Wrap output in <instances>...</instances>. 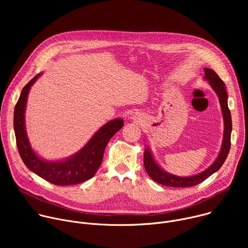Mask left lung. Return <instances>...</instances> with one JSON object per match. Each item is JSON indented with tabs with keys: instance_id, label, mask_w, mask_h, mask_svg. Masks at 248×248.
I'll use <instances>...</instances> for the list:
<instances>
[{
	"instance_id": "8db88e82",
	"label": "left lung",
	"mask_w": 248,
	"mask_h": 248,
	"mask_svg": "<svg viewBox=\"0 0 248 248\" xmlns=\"http://www.w3.org/2000/svg\"><path fill=\"white\" fill-rule=\"evenodd\" d=\"M204 79H206L210 86L213 89L220 101L221 109L224 119V137L221 146V150L216 158V160L212 163L210 167H208L203 171L193 174L190 176H179L175 174H171L165 170H163L160 165L154 159L153 154L151 153L149 147H147L144 151V167L146 172L149 174L150 178L156 183L171 187H190L194 186L206 179L210 175L216 172L225 163L228 154L231 148V133H232V116L230 109L228 107V93L226 91V85L224 81L219 78V76L211 68H204Z\"/></svg>"
}]
</instances>
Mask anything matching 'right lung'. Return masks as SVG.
I'll return each instance as SVG.
<instances>
[{
    "label": "right lung",
    "mask_w": 248,
    "mask_h": 248,
    "mask_svg": "<svg viewBox=\"0 0 248 248\" xmlns=\"http://www.w3.org/2000/svg\"><path fill=\"white\" fill-rule=\"evenodd\" d=\"M42 73L34 77L21 90L14 114L16 146L25 166L40 178L56 186H72L93 178L99 169L110 139L124 126L123 119H115L101 126L88 142L76 154L65 159L49 161L35 152L26 133L25 108L31 86Z\"/></svg>",
    "instance_id": "obj_1"
}]
</instances>
